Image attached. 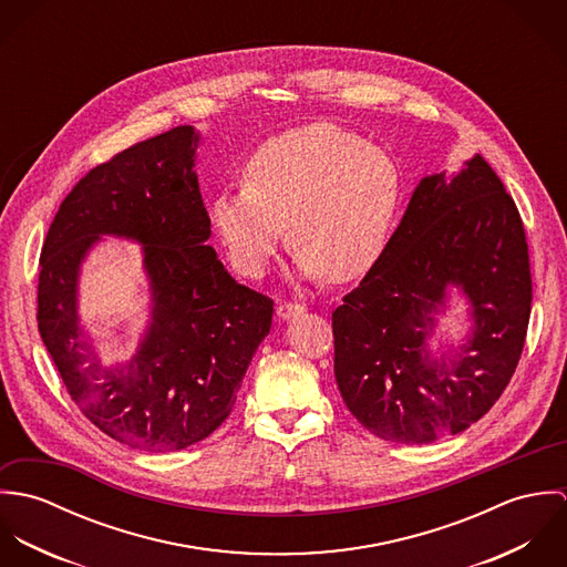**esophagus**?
Returning <instances> with one entry per match:
<instances>
[{
	"mask_svg": "<svg viewBox=\"0 0 567 567\" xmlns=\"http://www.w3.org/2000/svg\"><path fill=\"white\" fill-rule=\"evenodd\" d=\"M303 306L301 303H292V301H284V303H279L277 306V317L281 319V321H290L292 317H299V315H303Z\"/></svg>",
	"mask_w": 567,
	"mask_h": 567,
	"instance_id": "34e87169",
	"label": "esophagus"
}]
</instances>
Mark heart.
I'll list each match as a JSON object with an SVG mask.
<instances>
[{"instance_id":"b5f03b06","label":"heart","mask_w":567,"mask_h":567,"mask_svg":"<svg viewBox=\"0 0 567 567\" xmlns=\"http://www.w3.org/2000/svg\"><path fill=\"white\" fill-rule=\"evenodd\" d=\"M402 189L404 174L391 153L342 126L315 122L255 148L244 163L243 187L218 192L209 216L246 277L264 275L288 225L299 272L342 284L384 252Z\"/></svg>"}]
</instances>
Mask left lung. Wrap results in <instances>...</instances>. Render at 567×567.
<instances>
[{
  "mask_svg": "<svg viewBox=\"0 0 567 567\" xmlns=\"http://www.w3.org/2000/svg\"><path fill=\"white\" fill-rule=\"evenodd\" d=\"M450 287L475 324L458 350L436 357L429 340ZM530 301L524 223L491 165L476 155L452 176L421 178L384 252L331 315L349 412L408 445L467 430L517 369Z\"/></svg>",
  "mask_w": 567,
  "mask_h": 567,
  "instance_id": "left-lung-1",
  "label": "left lung"
}]
</instances>
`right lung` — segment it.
Masks as SVG:
<instances>
[{
  "mask_svg": "<svg viewBox=\"0 0 567 567\" xmlns=\"http://www.w3.org/2000/svg\"><path fill=\"white\" fill-rule=\"evenodd\" d=\"M196 146L194 126H176L89 169L41 250L43 344L82 414L142 452L185 450L223 425L272 321V299L238 284L207 246ZM100 235L143 244L154 292L141 349L115 368L96 360L75 310L81 259Z\"/></svg>",
  "mask_w": 567,
  "mask_h": 567,
  "instance_id": "1",
  "label": "right lung"
}]
</instances>
